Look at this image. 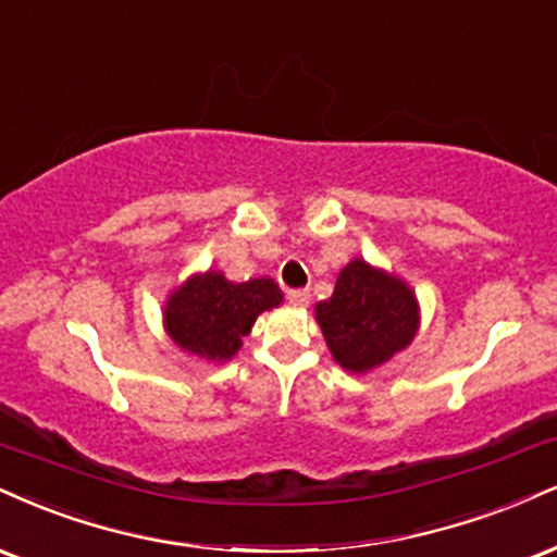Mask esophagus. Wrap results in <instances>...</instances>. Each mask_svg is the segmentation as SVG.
I'll list each match as a JSON object with an SVG mask.
<instances>
[{
	"mask_svg": "<svg viewBox=\"0 0 557 557\" xmlns=\"http://www.w3.org/2000/svg\"><path fill=\"white\" fill-rule=\"evenodd\" d=\"M287 300H290L293 306H306L308 300H311V293H308L306 287H296V290H287Z\"/></svg>",
	"mask_w": 557,
	"mask_h": 557,
	"instance_id": "1",
	"label": "esophagus"
}]
</instances>
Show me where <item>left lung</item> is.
<instances>
[{
  "mask_svg": "<svg viewBox=\"0 0 557 557\" xmlns=\"http://www.w3.org/2000/svg\"><path fill=\"white\" fill-rule=\"evenodd\" d=\"M317 319L337 363L363 373L412 343L418 304L397 277L355 259L339 272L332 298L317 306Z\"/></svg>",
  "mask_w": 557,
  "mask_h": 557,
  "instance_id": "1",
  "label": "left lung"
}]
</instances>
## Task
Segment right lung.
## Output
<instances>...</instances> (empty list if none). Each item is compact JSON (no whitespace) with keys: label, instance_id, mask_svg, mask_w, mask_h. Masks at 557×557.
Segmentation results:
<instances>
[{"label":"right lung","instance_id":"add662e5","mask_svg":"<svg viewBox=\"0 0 557 557\" xmlns=\"http://www.w3.org/2000/svg\"><path fill=\"white\" fill-rule=\"evenodd\" d=\"M283 290L274 280L227 283L223 274L191 277L165 306V326L173 343L194 355L227 360L240 347L261 311L280 306Z\"/></svg>","mask_w":557,"mask_h":557}]
</instances>
